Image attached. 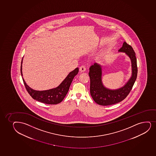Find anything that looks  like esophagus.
<instances>
[{
    "mask_svg": "<svg viewBox=\"0 0 156 156\" xmlns=\"http://www.w3.org/2000/svg\"><path fill=\"white\" fill-rule=\"evenodd\" d=\"M86 66H84V65H83L82 66H80V71L81 72H84L86 71Z\"/></svg>",
    "mask_w": 156,
    "mask_h": 156,
    "instance_id": "obj_1",
    "label": "esophagus"
}]
</instances>
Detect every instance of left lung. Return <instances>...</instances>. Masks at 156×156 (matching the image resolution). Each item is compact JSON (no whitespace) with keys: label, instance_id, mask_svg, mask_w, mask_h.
<instances>
[{"label":"left lung","instance_id":"left-lung-1","mask_svg":"<svg viewBox=\"0 0 156 156\" xmlns=\"http://www.w3.org/2000/svg\"><path fill=\"white\" fill-rule=\"evenodd\" d=\"M119 51L127 54L131 58L132 66V76L123 87L114 90L106 88L101 82L100 66L95 63L90 68V93L94 100L100 105L109 106L121 102L127 97L136 81L138 69L134 50L131 45L124 42L123 46Z\"/></svg>","mask_w":156,"mask_h":156}]
</instances>
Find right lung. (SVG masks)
Listing matches in <instances>:
<instances>
[{"instance_id": "obj_1", "label": "right lung", "mask_w": 156, "mask_h": 156, "mask_svg": "<svg viewBox=\"0 0 156 156\" xmlns=\"http://www.w3.org/2000/svg\"><path fill=\"white\" fill-rule=\"evenodd\" d=\"M22 60L21 65V73L22 76ZM78 72L79 68H77L73 71L71 72L65 80L57 87L43 91H37L33 90L27 85L23 78L22 79L26 90L33 98L44 104L56 105L61 102L65 98L66 94L68 92L72 80L75 75H77Z\"/></svg>"}]
</instances>
